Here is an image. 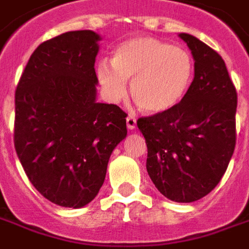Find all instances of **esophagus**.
<instances>
[{
	"mask_svg": "<svg viewBox=\"0 0 249 249\" xmlns=\"http://www.w3.org/2000/svg\"><path fill=\"white\" fill-rule=\"evenodd\" d=\"M126 126H128L129 130H133L136 128V119L133 116H128L126 117Z\"/></svg>",
	"mask_w": 249,
	"mask_h": 249,
	"instance_id": "1",
	"label": "esophagus"
}]
</instances>
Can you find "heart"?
<instances>
[{
	"label": "heart",
	"mask_w": 249,
	"mask_h": 249,
	"mask_svg": "<svg viewBox=\"0 0 249 249\" xmlns=\"http://www.w3.org/2000/svg\"><path fill=\"white\" fill-rule=\"evenodd\" d=\"M97 75L112 102L130 95L148 113H163L175 107L187 94L194 76L190 52L163 40L137 36L123 41L113 52L112 63L102 60Z\"/></svg>",
	"instance_id": "obj_1"
}]
</instances>
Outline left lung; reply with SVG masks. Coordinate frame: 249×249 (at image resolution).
Returning <instances> with one entry per match:
<instances>
[{"label":"left lung","instance_id":"8db88e82","mask_svg":"<svg viewBox=\"0 0 249 249\" xmlns=\"http://www.w3.org/2000/svg\"><path fill=\"white\" fill-rule=\"evenodd\" d=\"M194 79L177 107L137 120L147 142V171L161 194L194 202L218 185L236 145L237 93L222 58L189 34Z\"/></svg>","mask_w":249,"mask_h":249}]
</instances>
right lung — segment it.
<instances>
[{
  "label": "right lung",
  "instance_id": "right-lung-1",
  "mask_svg": "<svg viewBox=\"0 0 249 249\" xmlns=\"http://www.w3.org/2000/svg\"><path fill=\"white\" fill-rule=\"evenodd\" d=\"M100 40L93 31H71L41 43L16 89L17 156L35 189L64 208L94 199L126 137V113L95 101Z\"/></svg>",
  "mask_w": 249,
  "mask_h": 249
}]
</instances>
